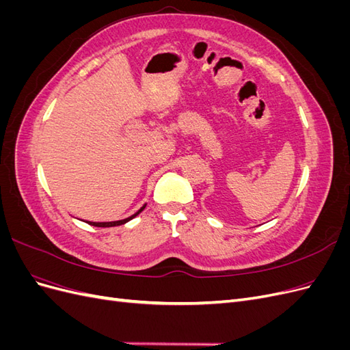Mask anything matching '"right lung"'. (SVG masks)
Instances as JSON below:
<instances>
[{
    "instance_id": "obj_1",
    "label": "right lung",
    "mask_w": 350,
    "mask_h": 350,
    "mask_svg": "<svg viewBox=\"0 0 350 350\" xmlns=\"http://www.w3.org/2000/svg\"><path fill=\"white\" fill-rule=\"evenodd\" d=\"M144 207H146V206H143L139 211H137L135 215H133V216H130V217H126V219H124V220H118V221H100V224H99V221H98V224H96V221H88V224H89V225H92V226H98V228H112V226H120V225L126 224V221L131 220L133 217H135V216L139 215V213H142Z\"/></svg>"
}]
</instances>
